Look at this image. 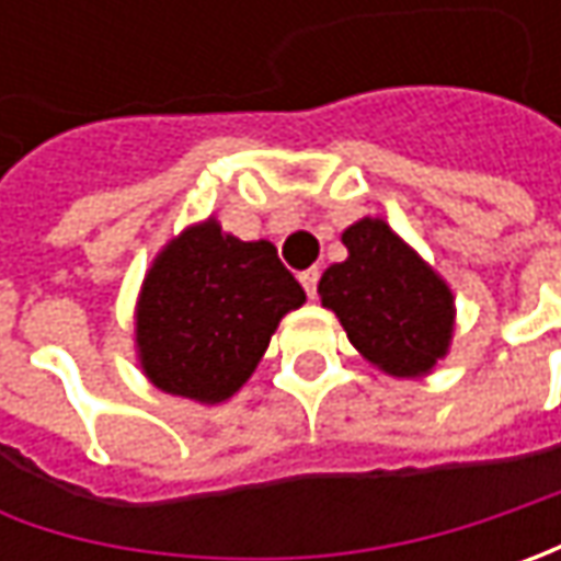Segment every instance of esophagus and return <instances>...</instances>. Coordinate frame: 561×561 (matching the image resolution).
Masks as SVG:
<instances>
[{
	"mask_svg": "<svg viewBox=\"0 0 561 561\" xmlns=\"http://www.w3.org/2000/svg\"><path fill=\"white\" fill-rule=\"evenodd\" d=\"M299 284L306 287V296H309V299H314V293H318V268L299 271Z\"/></svg>",
	"mask_w": 561,
	"mask_h": 561,
	"instance_id": "obj_1",
	"label": "esophagus"
}]
</instances>
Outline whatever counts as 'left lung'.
I'll use <instances>...</instances> for the list:
<instances>
[{"mask_svg":"<svg viewBox=\"0 0 561 561\" xmlns=\"http://www.w3.org/2000/svg\"><path fill=\"white\" fill-rule=\"evenodd\" d=\"M346 262L321 274V306L350 343L393 377L427 375L453 336V293L380 218L343 233Z\"/></svg>","mask_w":561,"mask_h":561,"instance_id":"1","label":"left lung"}]
</instances>
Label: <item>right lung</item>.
<instances>
[{
  "instance_id": "obj_1",
  "label": "right lung",
  "mask_w": 561,
  "mask_h": 561,
  "mask_svg": "<svg viewBox=\"0 0 561 561\" xmlns=\"http://www.w3.org/2000/svg\"><path fill=\"white\" fill-rule=\"evenodd\" d=\"M302 302L306 293L271 243H243L215 221L190 227L142 284V371L164 393L221 402L247 383L280 318Z\"/></svg>"
}]
</instances>
